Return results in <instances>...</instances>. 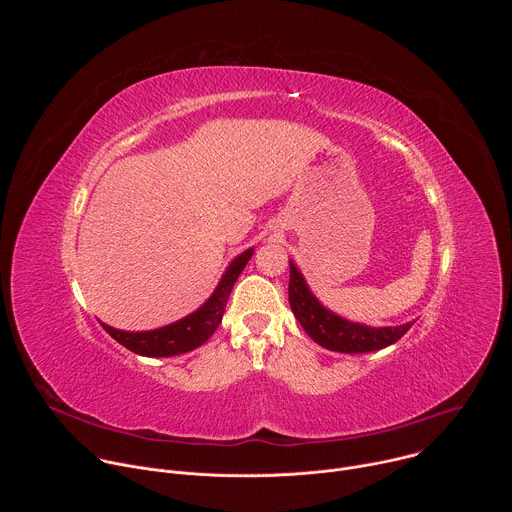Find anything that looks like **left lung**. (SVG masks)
Masks as SVG:
<instances>
[{
    "instance_id": "obj_1",
    "label": "left lung",
    "mask_w": 512,
    "mask_h": 512,
    "mask_svg": "<svg viewBox=\"0 0 512 512\" xmlns=\"http://www.w3.org/2000/svg\"><path fill=\"white\" fill-rule=\"evenodd\" d=\"M289 306L314 342H318L328 350L346 352V354L373 352V350L391 346L415 322L413 320L401 326L373 328V326H364V324L350 322L346 318L336 316L316 300V296L310 291L304 275L294 265V261H289Z\"/></svg>"
}]
</instances>
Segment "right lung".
<instances>
[{
    "label": "right lung",
    "instance_id": "right-lung-1",
    "mask_svg": "<svg viewBox=\"0 0 512 512\" xmlns=\"http://www.w3.org/2000/svg\"><path fill=\"white\" fill-rule=\"evenodd\" d=\"M251 255H253V249H247L239 257H235L233 263L227 267L225 275L221 277V281H218L216 289L212 291V296L196 312H192L190 316L174 324L148 330V332H125V330L111 328L107 324H101V326L121 346L141 356H176V354L190 352L200 344H204L212 336V332L218 328V324H221L229 296H231V289L237 277L241 275V271L245 269L247 261L251 259Z\"/></svg>",
    "mask_w": 512,
    "mask_h": 512
}]
</instances>
